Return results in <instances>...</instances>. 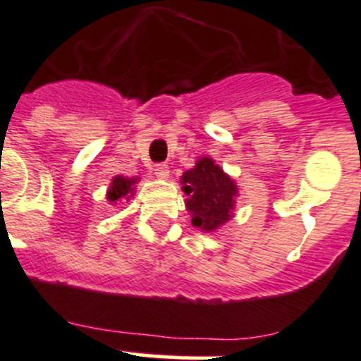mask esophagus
Returning <instances> with one entry per match:
<instances>
[{
	"label": "esophagus",
	"instance_id": "obj_1",
	"mask_svg": "<svg viewBox=\"0 0 361 361\" xmlns=\"http://www.w3.org/2000/svg\"><path fill=\"white\" fill-rule=\"evenodd\" d=\"M154 174L159 180H167V178H169V166H166V164H157V166L154 167Z\"/></svg>",
	"mask_w": 361,
	"mask_h": 361
}]
</instances>
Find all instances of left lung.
Instances as JSON below:
<instances>
[{"label":"left lung","mask_w":361,"mask_h":361,"mask_svg":"<svg viewBox=\"0 0 361 361\" xmlns=\"http://www.w3.org/2000/svg\"><path fill=\"white\" fill-rule=\"evenodd\" d=\"M185 207L192 225L202 232H214L232 220L239 188L235 181L211 157H201L180 178Z\"/></svg>","instance_id":"left-lung-1"}]
</instances>
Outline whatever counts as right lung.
<instances>
[{
  "label": "right lung",
  "instance_id": "add662e5",
  "mask_svg": "<svg viewBox=\"0 0 361 361\" xmlns=\"http://www.w3.org/2000/svg\"><path fill=\"white\" fill-rule=\"evenodd\" d=\"M140 181V178L133 176L127 178L118 174V176H113L110 187L106 190V199L111 204H123L129 202L134 197V192H136V183Z\"/></svg>",
  "mask_w": 361,
  "mask_h": 361
}]
</instances>
